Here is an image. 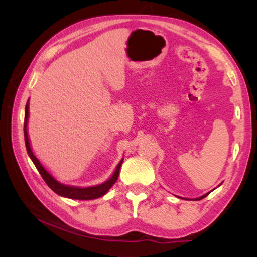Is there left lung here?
Instances as JSON below:
<instances>
[{
    "instance_id": "obj_1",
    "label": "left lung",
    "mask_w": 257,
    "mask_h": 257,
    "mask_svg": "<svg viewBox=\"0 0 257 257\" xmlns=\"http://www.w3.org/2000/svg\"><path fill=\"white\" fill-rule=\"evenodd\" d=\"M210 193H211V191H210ZM210 193H207V194H205V195H203V196H202V197H198V198H196V199H197V201H198V199H203L204 197H206V196H207V195H208V194H210Z\"/></svg>"
}]
</instances>
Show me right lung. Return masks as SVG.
I'll list each match as a JSON object with an SVG mask.
<instances>
[{"mask_svg":"<svg viewBox=\"0 0 257 257\" xmlns=\"http://www.w3.org/2000/svg\"><path fill=\"white\" fill-rule=\"evenodd\" d=\"M28 102L26 104V108H25V123H24V135H25V144H26V149H27L28 155L30 156V159L35 164V167L38 170V172L41 173V176L44 181L47 184V186L50 188L56 193L60 196H64L68 198H72V199H95L103 196L107 193V190L111 188V187L114 185V182L116 181L119 177V171H120V167L122 164V161H120V163L116 167L113 176L108 179L107 181L104 182V184H101L98 186H94V187H88V188H79V187H73V186H66L60 184V182L56 181L53 177H52L49 172H47L44 167L40 163V161L37 160L36 156L34 155L32 149H30L29 145V139H28V135H27V120H28Z\"/></svg>","mask_w":257,"mask_h":257,"instance_id":"1","label":"right lung"}]
</instances>
